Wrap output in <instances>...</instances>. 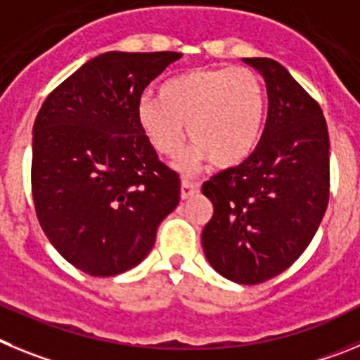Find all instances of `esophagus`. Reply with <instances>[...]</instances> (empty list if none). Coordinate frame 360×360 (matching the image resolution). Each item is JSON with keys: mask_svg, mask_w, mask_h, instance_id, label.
Wrapping results in <instances>:
<instances>
[{"mask_svg": "<svg viewBox=\"0 0 360 360\" xmlns=\"http://www.w3.org/2000/svg\"><path fill=\"white\" fill-rule=\"evenodd\" d=\"M200 183L195 179H190V177H183V183H181V197L183 199H190L192 195H195L199 192Z\"/></svg>", "mask_w": 360, "mask_h": 360, "instance_id": "obj_1", "label": "esophagus"}]
</instances>
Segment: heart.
Instances as JSON below:
<instances>
[{
    "label": "heart",
    "mask_w": 360,
    "mask_h": 360,
    "mask_svg": "<svg viewBox=\"0 0 360 360\" xmlns=\"http://www.w3.org/2000/svg\"><path fill=\"white\" fill-rule=\"evenodd\" d=\"M265 86L251 68H197L170 79L161 98L141 96L138 122L160 154L177 156L184 147V125L195 145L192 161L235 167L260 141L265 118Z\"/></svg>",
    "instance_id": "heart-1"
}]
</instances>
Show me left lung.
Instances as JSON below:
<instances>
[{
	"label": "left lung",
	"mask_w": 360,
	"mask_h": 360,
	"mask_svg": "<svg viewBox=\"0 0 360 360\" xmlns=\"http://www.w3.org/2000/svg\"><path fill=\"white\" fill-rule=\"evenodd\" d=\"M267 86L257 148L202 184L213 215L204 255L228 280L255 285L289 269L321 224L330 197V140L319 103L280 63L244 59Z\"/></svg>",
	"instance_id": "left-lung-1"
}]
</instances>
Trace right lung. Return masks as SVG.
I'll return each instance as SVG.
<instances>
[{"instance_id": "1", "label": "right lung", "mask_w": 360, "mask_h": 360, "mask_svg": "<svg viewBox=\"0 0 360 360\" xmlns=\"http://www.w3.org/2000/svg\"><path fill=\"white\" fill-rule=\"evenodd\" d=\"M183 55L108 51L41 105L32 140V197L53 248L91 276L140 264L179 204V174L138 122L145 87Z\"/></svg>"}]
</instances>
